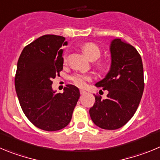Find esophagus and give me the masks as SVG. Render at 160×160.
Here are the masks:
<instances>
[{"instance_id": "1", "label": "esophagus", "mask_w": 160, "mask_h": 160, "mask_svg": "<svg viewBox=\"0 0 160 160\" xmlns=\"http://www.w3.org/2000/svg\"><path fill=\"white\" fill-rule=\"evenodd\" d=\"M80 94H81V95H84V94H86V93H87V92H86L85 90H83V89H80Z\"/></svg>"}]
</instances>
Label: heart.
Returning <instances> with one entry per match:
<instances>
[{"label":"heart","mask_w":160,"mask_h":160,"mask_svg":"<svg viewBox=\"0 0 160 160\" xmlns=\"http://www.w3.org/2000/svg\"><path fill=\"white\" fill-rule=\"evenodd\" d=\"M82 49L91 60H97L101 55V50H100V47L95 43H86L82 46ZM64 62L67 61V56L64 57ZM97 66L99 68H103L104 66V64L102 62H99L97 64ZM70 80L76 86L82 88L86 85L88 81L91 80V76L88 74H83V73H75L70 77Z\"/></svg>","instance_id":"1"}]
</instances>
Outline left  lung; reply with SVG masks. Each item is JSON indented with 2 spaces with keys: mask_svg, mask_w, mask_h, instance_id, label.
<instances>
[{
  "mask_svg": "<svg viewBox=\"0 0 160 160\" xmlns=\"http://www.w3.org/2000/svg\"><path fill=\"white\" fill-rule=\"evenodd\" d=\"M110 52V70L105 78L96 83L97 88L108 91L107 99L96 95L89 114L100 128L116 130L126 124L137 110L144 80L142 59L133 46L121 39H114Z\"/></svg>",
  "mask_w": 160,
  "mask_h": 160,
  "instance_id": "8db88e82",
  "label": "left lung"
}]
</instances>
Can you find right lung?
Masks as SVG:
<instances>
[{
	"instance_id": "obj_1",
	"label": "right lung",
	"mask_w": 160,
	"mask_h": 160,
	"mask_svg": "<svg viewBox=\"0 0 160 160\" xmlns=\"http://www.w3.org/2000/svg\"><path fill=\"white\" fill-rule=\"evenodd\" d=\"M64 37L44 35L25 46L17 62L15 88L24 115L37 128L48 132L70 123L80 98L78 88L68 84L63 93L52 88V80L60 76L64 59Z\"/></svg>"
}]
</instances>
